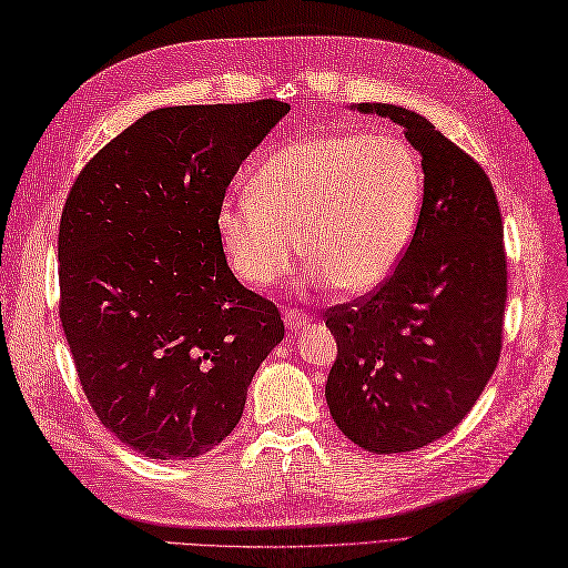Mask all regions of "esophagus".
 Wrapping results in <instances>:
<instances>
[{
  "mask_svg": "<svg viewBox=\"0 0 568 568\" xmlns=\"http://www.w3.org/2000/svg\"><path fill=\"white\" fill-rule=\"evenodd\" d=\"M284 323H286L288 329H298V327L311 323V315L301 313V311H286V313H284Z\"/></svg>",
  "mask_w": 568,
  "mask_h": 568,
  "instance_id": "obj_1",
  "label": "esophagus"
}]
</instances>
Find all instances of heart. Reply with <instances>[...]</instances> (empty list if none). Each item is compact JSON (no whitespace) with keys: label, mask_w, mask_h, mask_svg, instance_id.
<instances>
[{"label":"heart","mask_w":568,"mask_h":568,"mask_svg":"<svg viewBox=\"0 0 568 568\" xmlns=\"http://www.w3.org/2000/svg\"><path fill=\"white\" fill-rule=\"evenodd\" d=\"M422 190V161L399 136L308 134L260 165L247 197L219 204L216 233L229 267L247 286L280 282L301 241L317 282L364 296L403 257Z\"/></svg>","instance_id":"obj_1"}]
</instances>
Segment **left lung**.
Masks as SVG:
<instances>
[{
	"label": "left lung",
	"mask_w": 568,
	"mask_h": 568,
	"mask_svg": "<svg viewBox=\"0 0 568 568\" xmlns=\"http://www.w3.org/2000/svg\"><path fill=\"white\" fill-rule=\"evenodd\" d=\"M403 124L424 171L412 243L376 294L325 313L337 339L325 397L339 432L388 455L450 434L501 352L506 255L487 173L414 110L354 103Z\"/></svg>",
	"instance_id": "obj_1"
}]
</instances>
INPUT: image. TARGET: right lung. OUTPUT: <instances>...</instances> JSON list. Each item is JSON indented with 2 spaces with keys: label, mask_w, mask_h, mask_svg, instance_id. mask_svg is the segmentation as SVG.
Wrapping results in <instances>:
<instances>
[{
  "label": "right lung",
  "mask_w": 568,
  "mask_h": 568,
  "mask_svg": "<svg viewBox=\"0 0 568 568\" xmlns=\"http://www.w3.org/2000/svg\"><path fill=\"white\" fill-rule=\"evenodd\" d=\"M288 103L151 110L95 154L60 221V317L93 412L124 446L190 460L236 428L284 339L233 276L216 212Z\"/></svg>",
  "instance_id": "1"
}]
</instances>
